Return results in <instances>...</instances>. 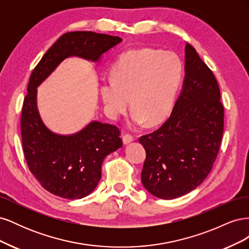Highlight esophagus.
Returning <instances> with one entry per match:
<instances>
[{"instance_id":"obj_1","label":"esophagus","mask_w":249,"mask_h":249,"mask_svg":"<svg viewBox=\"0 0 249 249\" xmlns=\"http://www.w3.org/2000/svg\"><path fill=\"white\" fill-rule=\"evenodd\" d=\"M133 140H134V137L132 136V135H130V134H124V136H123V141H124V145L129 144V143H131Z\"/></svg>"}]
</instances>
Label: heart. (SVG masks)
<instances>
[{
    "label": "heart",
    "instance_id": "obj_1",
    "mask_svg": "<svg viewBox=\"0 0 249 249\" xmlns=\"http://www.w3.org/2000/svg\"><path fill=\"white\" fill-rule=\"evenodd\" d=\"M182 78L183 63L176 53L148 48L126 51L113 66L112 78L101 81L105 110L115 119L130 103L134 125L160 124L170 115Z\"/></svg>",
    "mask_w": 249,
    "mask_h": 249
}]
</instances>
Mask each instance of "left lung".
Returning <instances> with one entry per match:
<instances>
[{"mask_svg":"<svg viewBox=\"0 0 249 249\" xmlns=\"http://www.w3.org/2000/svg\"><path fill=\"white\" fill-rule=\"evenodd\" d=\"M222 133L219 86L212 71L187 43L183 87L170 117L160 129L139 139L146 153L143 186L162 199L194 190L213 167Z\"/></svg>","mask_w":249,"mask_h":249,"instance_id":"8db88e82","label":"left lung"}]
</instances>
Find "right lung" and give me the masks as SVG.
<instances>
[{
    "label": "right lung",
    "mask_w": 249,
    "mask_h": 249,
    "mask_svg": "<svg viewBox=\"0 0 249 249\" xmlns=\"http://www.w3.org/2000/svg\"><path fill=\"white\" fill-rule=\"evenodd\" d=\"M123 41L91 31L63 34L43 55L30 77L20 118L22 150L30 171L44 189L59 197L80 199L91 193L102 177V164L123 146L116 125L92 120L77 133L61 135L44 124L37 107V87L70 57L97 63Z\"/></svg>",
    "instance_id": "right-lung-1"
}]
</instances>
